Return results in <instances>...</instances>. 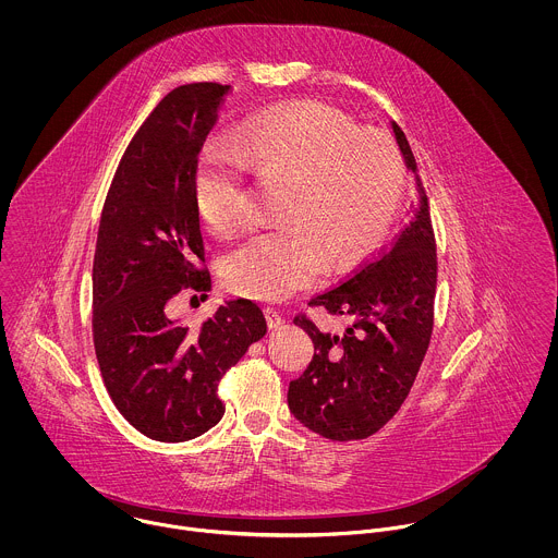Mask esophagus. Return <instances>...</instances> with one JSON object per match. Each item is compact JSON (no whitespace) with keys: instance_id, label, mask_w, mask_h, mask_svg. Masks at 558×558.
<instances>
[{"instance_id":"34e87169","label":"esophagus","mask_w":558,"mask_h":558,"mask_svg":"<svg viewBox=\"0 0 558 558\" xmlns=\"http://www.w3.org/2000/svg\"><path fill=\"white\" fill-rule=\"evenodd\" d=\"M264 316H266V322H268V326H270V328H279V326L283 324L281 312H279V310H275V307H266V310H264Z\"/></svg>"}]
</instances>
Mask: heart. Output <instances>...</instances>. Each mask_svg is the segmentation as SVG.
<instances>
[{
	"instance_id": "obj_1",
	"label": "heart",
	"mask_w": 558,
	"mask_h": 558,
	"mask_svg": "<svg viewBox=\"0 0 558 558\" xmlns=\"http://www.w3.org/2000/svg\"><path fill=\"white\" fill-rule=\"evenodd\" d=\"M248 169L288 182L277 230H257L226 257V281L255 299H281L318 270V252L341 264L389 230L403 186L396 146L324 102H288L251 116L239 137H215L195 171V206L213 230L248 213Z\"/></svg>"
}]
</instances>
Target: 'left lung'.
<instances>
[{
  "label": "left lung",
  "mask_w": 558,
  "mask_h": 558,
  "mask_svg": "<svg viewBox=\"0 0 558 558\" xmlns=\"http://www.w3.org/2000/svg\"><path fill=\"white\" fill-rule=\"evenodd\" d=\"M393 133L405 165L416 171L396 122ZM436 275L429 204L418 184V206L398 239L310 301L348 319L345 330H319L305 314L294 318L314 341L310 367L288 389V405L305 427L343 442L367 438L393 418L432 339Z\"/></svg>",
  "instance_id": "1"
}]
</instances>
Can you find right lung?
I'll use <instances>...</instances> for the list:
<instances>
[{
  "instance_id": "obj_1",
  "label": "right lung",
  "mask_w": 558,
  "mask_h": 558,
  "mask_svg": "<svg viewBox=\"0 0 558 558\" xmlns=\"http://www.w3.org/2000/svg\"><path fill=\"white\" fill-rule=\"evenodd\" d=\"M230 85L171 89L140 126L111 180L92 268V335L107 393L144 436L184 442L215 427L219 380L266 335L262 310L228 301L191 330L167 318L182 290L210 288L193 184Z\"/></svg>"
}]
</instances>
